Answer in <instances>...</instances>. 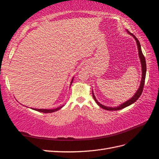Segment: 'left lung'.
Segmentation results:
<instances>
[{"instance_id": "1", "label": "left lung", "mask_w": 159, "mask_h": 159, "mask_svg": "<svg viewBox=\"0 0 159 159\" xmlns=\"http://www.w3.org/2000/svg\"><path fill=\"white\" fill-rule=\"evenodd\" d=\"M127 33L131 35L132 37H133V38L135 39V40L136 41V43H137V49H138V54H139V57L140 59V62H141V65H142V80H141V82H140V85L139 89H137V92L135 93V94L133 95V97H132V98H130L129 100L126 101L125 103H122L121 105H120L119 106L117 107H107V106H105V105H103L101 104L99 102H98L96 97H94V94L93 93V96L94 101H96V103H97V105L98 106L101 107V108H103L104 109H106V110H109V111H116V110H119V109H122L123 108H125L127 106H129L130 105L133 104V103H135V102L139 98V97L141 96V94L142 93V91H143V85H144V82H145V78H146V59L145 57H144V56L143 55V53L142 51V48H141V45L139 43V41H138V39L135 37V35H133L132 33H129V32L127 30Z\"/></svg>"}]
</instances>
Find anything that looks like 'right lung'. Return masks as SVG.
Instances as JSON below:
<instances>
[{
    "label": "right lung",
    "mask_w": 159,
    "mask_h": 159,
    "mask_svg": "<svg viewBox=\"0 0 159 159\" xmlns=\"http://www.w3.org/2000/svg\"><path fill=\"white\" fill-rule=\"evenodd\" d=\"M73 78L74 77H73V79L71 80V82H70V86L71 85V84L73 82ZM64 105H62V106L61 107H58L56 109H36V108H32V109H34V110L35 111H39V112H43V113H52V112H54V111H56L59 110L60 109H61Z\"/></svg>",
    "instance_id": "add662e5"
}]
</instances>
